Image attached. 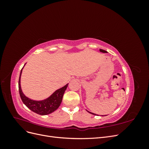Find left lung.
Listing matches in <instances>:
<instances>
[{
    "label": "left lung",
    "instance_id": "left-lung-1",
    "mask_svg": "<svg viewBox=\"0 0 149 149\" xmlns=\"http://www.w3.org/2000/svg\"><path fill=\"white\" fill-rule=\"evenodd\" d=\"M100 51L101 52H102V53H107L106 51H105V50H104V49H100ZM89 112V111H88ZM89 113H91V114H93V115H96V114H94V113H92V112H89ZM97 116H98V115H97Z\"/></svg>",
    "mask_w": 149,
    "mask_h": 149
}]
</instances>
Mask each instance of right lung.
I'll list each match as a JSON object with an SVG mask.
<instances>
[{"mask_svg": "<svg viewBox=\"0 0 149 149\" xmlns=\"http://www.w3.org/2000/svg\"><path fill=\"white\" fill-rule=\"evenodd\" d=\"M21 70L19 81V91L21 97V100L24 103V104L31 111L40 115H48L56 111L60 106L63 96L65 93V90L68 87V84L65 85L63 88L56 90L52 95L47 99L43 101H34L26 97L22 93L20 86V76L22 74Z\"/></svg>", "mask_w": 149, "mask_h": 149, "instance_id": "add662e5", "label": "right lung"}]
</instances>
